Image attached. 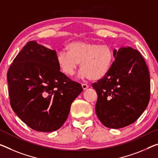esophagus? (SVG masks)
Here are the masks:
<instances>
[{"label":"esophagus","instance_id":"obj_1","mask_svg":"<svg viewBox=\"0 0 158 158\" xmlns=\"http://www.w3.org/2000/svg\"><path fill=\"white\" fill-rule=\"evenodd\" d=\"M81 85H82V89H86L87 88H88V87H89L88 85L85 84V83H82Z\"/></svg>","mask_w":158,"mask_h":158}]
</instances>
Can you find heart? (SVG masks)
I'll return each mask as SVG.
<instances>
[{"instance_id":"1","label":"heart","mask_w":158,"mask_h":158,"mask_svg":"<svg viewBox=\"0 0 158 158\" xmlns=\"http://www.w3.org/2000/svg\"><path fill=\"white\" fill-rule=\"evenodd\" d=\"M67 51L58 53L59 69L67 76H73L81 63V76L91 81H99L110 72L114 61V52L110 46L77 41L67 46Z\"/></svg>"}]
</instances>
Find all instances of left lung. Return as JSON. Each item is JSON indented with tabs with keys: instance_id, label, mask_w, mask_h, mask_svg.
Returning a JSON list of instances; mask_svg holds the SVG:
<instances>
[{
	"instance_id": "left-lung-1",
	"label": "left lung",
	"mask_w": 158,
	"mask_h": 158,
	"mask_svg": "<svg viewBox=\"0 0 158 158\" xmlns=\"http://www.w3.org/2000/svg\"><path fill=\"white\" fill-rule=\"evenodd\" d=\"M110 72L93 84L98 94L96 114L104 126L121 128L135 122L147 108L150 74L140 52L130 47L114 50Z\"/></svg>"
}]
</instances>
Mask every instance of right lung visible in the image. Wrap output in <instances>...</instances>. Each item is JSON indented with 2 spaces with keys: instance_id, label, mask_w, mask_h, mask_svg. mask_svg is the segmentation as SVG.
I'll list each match as a JSON object with an SVG mask.
<instances>
[{
  "instance_id": "add662e5",
  "label": "right lung",
  "mask_w": 158,
  "mask_h": 158,
  "mask_svg": "<svg viewBox=\"0 0 158 158\" xmlns=\"http://www.w3.org/2000/svg\"><path fill=\"white\" fill-rule=\"evenodd\" d=\"M55 50L27 43L7 74L10 102L29 127L52 132L62 127L71 104L83 89L60 71Z\"/></svg>"
}]
</instances>
